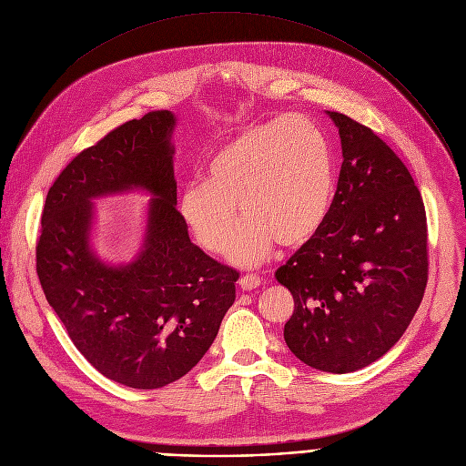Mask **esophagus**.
<instances>
[{
    "label": "esophagus",
    "mask_w": 466,
    "mask_h": 466,
    "mask_svg": "<svg viewBox=\"0 0 466 466\" xmlns=\"http://www.w3.org/2000/svg\"><path fill=\"white\" fill-rule=\"evenodd\" d=\"M238 286L245 292H250V290H256V288L261 286V279L258 275H245V277L238 279Z\"/></svg>",
    "instance_id": "esophagus-1"
}]
</instances>
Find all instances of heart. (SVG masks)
I'll use <instances>...</instances> for the list:
<instances>
[{
	"instance_id": "obj_1",
	"label": "heart",
	"mask_w": 466,
	"mask_h": 466,
	"mask_svg": "<svg viewBox=\"0 0 466 466\" xmlns=\"http://www.w3.org/2000/svg\"><path fill=\"white\" fill-rule=\"evenodd\" d=\"M334 201L329 144L317 125L292 117L248 127L219 146L205 182L182 187L178 214L198 245L221 256L229 250L240 211L248 221L229 259L238 268H258L279 242L292 248L317 237Z\"/></svg>"
}]
</instances>
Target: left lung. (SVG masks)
<instances>
[{"instance_id":"left-lung-1","label":"left lung","mask_w":466,"mask_h":466,"mask_svg":"<svg viewBox=\"0 0 466 466\" xmlns=\"http://www.w3.org/2000/svg\"><path fill=\"white\" fill-rule=\"evenodd\" d=\"M343 163L324 228L279 268L294 296L284 341L315 370L349 373L402 338L427 286V218L406 165L373 130L328 112Z\"/></svg>"}]
</instances>
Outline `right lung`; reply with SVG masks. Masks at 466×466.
<instances>
[{"instance_id":"right-lung-1","label":"right lung","mask_w":466,"mask_h":466,"mask_svg":"<svg viewBox=\"0 0 466 466\" xmlns=\"http://www.w3.org/2000/svg\"><path fill=\"white\" fill-rule=\"evenodd\" d=\"M176 116L149 112L81 151L51 186L37 275L83 357L107 380L159 389L205 357L235 301L238 273L193 245L176 210ZM146 192L139 250L109 262L96 248V200Z\"/></svg>"}]
</instances>
